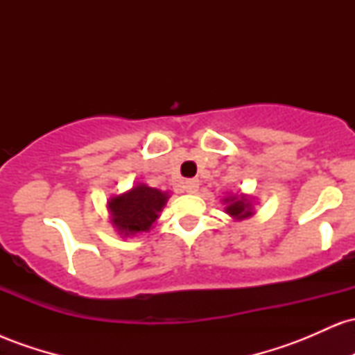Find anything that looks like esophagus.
I'll list each match as a JSON object with an SVG mask.
<instances>
[{"mask_svg":"<svg viewBox=\"0 0 355 355\" xmlns=\"http://www.w3.org/2000/svg\"><path fill=\"white\" fill-rule=\"evenodd\" d=\"M198 187H200V183H198V180H187L185 182V191L187 193H197L198 191Z\"/></svg>","mask_w":355,"mask_h":355,"instance_id":"1","label":"esophagus"}]
</instances>
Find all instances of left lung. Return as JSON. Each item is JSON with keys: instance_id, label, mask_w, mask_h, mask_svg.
Instances as JSON below:
<instances>
[{"instance_id": "obj_1", "label": "left lung", "mask_w": 355, "mask_h": 355, "mask_svg": "<svg viewBox=\"0 0 355 355\" xmlns=\"http://www.w3.org/2000/svg\"><path fill=\"white\" fill-rule=\"evenodd\" d=\"M223 203H227L225 211L230 215L232 218L235 220H243L254 215V210H252V202L248 200L247 195H230V197L223 198Z\"/></svg>"}]
</instances>
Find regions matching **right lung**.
<instances>
[{
  "label": "right lung",
  "instance_id": "add662e5",
  "mask_svg": "<svg viewBox=\"0 0 355 355\" xmlns=\"http://www.w3.org/2000/svg\"><path fill=\"white\" fill-rule=\"evenodd\" d=\"M168 197V191L138 183L132 190L115 195L108 200L112 225L125 237L148 232Z\"/></svg>",
  "mask_w": 355,
  "mask_h": 355
}]
</instances>
